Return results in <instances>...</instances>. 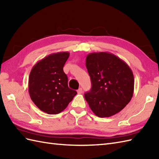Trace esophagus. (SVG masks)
<instances>
[{
    "mask_svg": "<svg viewBox=\"0 0 159 159\" xmlns=\"http://www.w3.org/2000/svg\"><path fill=\"white\" fill-rule=\"evenodd\" d=\"M77 92H78V93H79V94L82 93H83V89H82V88H79V89H78Z\"/></svg>",
    "mask_w": 159,
    "mask_h": 159,
    "instance_id": "1",
    "label": "esophagus"
}]
</instances>
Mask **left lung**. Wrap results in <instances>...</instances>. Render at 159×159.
<instances>
[{"instance_id":"8db88e82","label":"left lung","mask_w":159,"mask_h":159,"mask_svg":"<svg viewBox=\"0 0 159 159\" xmlns=\"http://www.w3.org/2000/svg\"><path fill=\"white\" fill-rule=\"evenodd\" d=\"M86 67L92 89L85 98L96 116L109 117L129 103L134 92V76L128 64L108 52L89 53Z\"/></svg>"}]
</instances>
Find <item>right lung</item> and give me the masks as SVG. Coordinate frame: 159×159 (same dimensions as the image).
Wrapping results in <instances>:
<instances>
[{"label":"right lung","instance_id":"1","mask_svg":"<svg viewBox=\"0 0 159 159\" xmlns=\"http://www.w3.org/2000/svg\"><path fill=\"white\" fill-rule=\"evenodd\" d=\"M68 52L52 53L33 67L29 78V93L39 109L48 114H58L66 109L77 92L67 85L63 67Z\"/></svg>","mask_w":159,"mask_h":159}]
</instances>
